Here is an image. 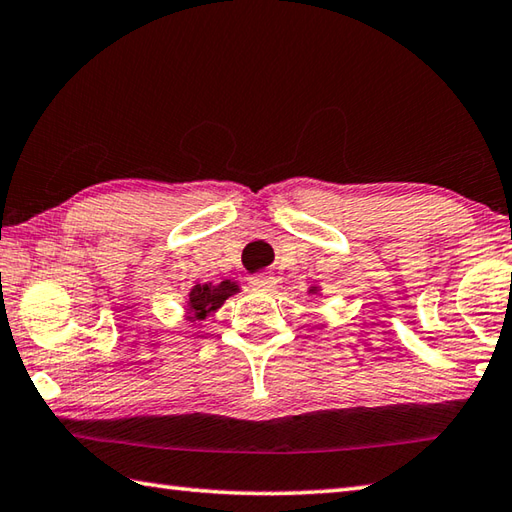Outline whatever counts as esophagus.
Masks as SVG:
<instances>
[{
	"label": "esophagus",
	"instance_id": "34e87169",
	"mask_svg": "<svg viewBox=\"0 0 512 512\" xmlns=\"http://www.w3.org/2000/svg\"><path fill=\"white\" fill-rule=\"evenodd\" d=\"M274 285H276L274 276H269V274L249 276V287H252L254 292H269V289H272Z\"/></svg>",
	"mask_w": 512,
	"mask_h": 512
}]
</instances>
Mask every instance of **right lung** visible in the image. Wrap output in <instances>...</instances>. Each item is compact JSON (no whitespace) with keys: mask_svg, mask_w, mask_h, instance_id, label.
<instances>
[{"mask_svg":"<svg viewBox=\"0 0 512 512\" xmlns=\"http://www.w3.org/2000/svg\"><path fill=\"white\" fill-rule=\"evenodd\" d=\"M238 292V285L223 281L220 285H196L189 294V321H202L207 314L216 312L231 294Z\"/></svg>","mask_w":512,"mask_h":512,"instance_id":"add662e5","label":"right lung"}]
</instances>
